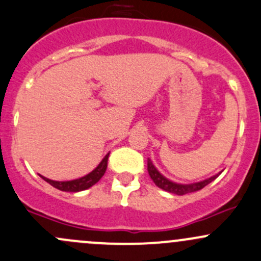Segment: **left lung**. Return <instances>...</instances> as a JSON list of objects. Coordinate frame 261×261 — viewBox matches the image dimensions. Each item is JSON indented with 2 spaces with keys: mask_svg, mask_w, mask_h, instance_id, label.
<instances>
[{
  "mask_svg": "<svg viewBox=\"0 0 261 261\" xmlns=\"http://www.w3.org/2000/svg\"><path fill=\"white\" fill-rule=\"evenodd\" d=\"M147 171H149L150 177H151L156 186H159L160 189H163V190L165 191H169V193L171 194H176V195H185V194L201 190V189L205 188L207 184H210L211 181L215 180L216 177L219 176V175H215V176L210 177V179L200 181V182H195V184H188V185L172 182V181L167 180L165 176H163V175L158 171V169L153 166V164L151 163L150 159H147Z\"/></svg>",
  "mask_w": 261,
  "mask_h": 261,
  "instance_id": "obj_1",
  "label": "left lung"
}]
</instances>
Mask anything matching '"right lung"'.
I'll list each match as a JSON object with an SVG mask.
<instances>
[{
  "instance_id": "1",
  "label": "right lung",
  "mask_w": 261,
  "mask_h": 261,
  "mask_svg": "<svg viewBox=\"0 0 261 261\" xmlns=\"http://www.w3.org/2000/svg\"><path fill=\"white\" fill-rule=\"evenodd\" d=\"M108 159L109 153L102 159L98 166L96 167L94 171H91L90 174H87L86 176L80 177V179L71 180V181H54L50 179H46V177L41 176L46 182H48L50 185L54 186V188L59 189L61 191H67V193H77V191L86 190V189L91 188L92 185H95L101 177L103 176L106 171V167H108Z\"/></svg>"
}]
</instances>
